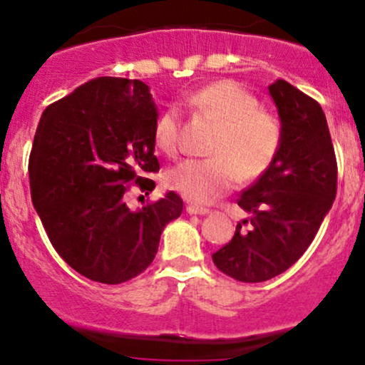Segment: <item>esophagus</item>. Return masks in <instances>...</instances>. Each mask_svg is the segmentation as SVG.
Listing matches in <instances>:
<instances>
[{
    "mask_svg": "<svg viewBox=\"0 0 365 365\" xmlns=\"http://www.w3.org/2000/svg\"><path fill=\"white\" fill-rule=\"evenodd\" d=\"M187 212H188V215H195V216H206V215H209V209L187 206Z\"/></svg>",
    "mask_w": 365,
    "mask_h": 365,
    "instance_id": "esophagus-1",
    "label": "esophagus"
}]
</instances>
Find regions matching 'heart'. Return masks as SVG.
<instances>
[{"mask_svg":"<svg viewBox=\"0 0 365 365\" xmlns=\"http://www.w3.org/2000/svg\"><path fill=\"white\" fill-rule=\"evenodd\" d=\"M187 104L217 125L209 159H187L166 173V185L188 202L211 204L235 185L269 168L282 148V125L233 81H216L187 98ZM180 111L168 106L154 125V142L166 156L180 150Z\"/></svg>","mask_w":365,"mask_h":365,"instance_id":"1","label":"heart"}]
</instances>
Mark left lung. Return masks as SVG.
Segmentation results:
<instances>
[{"instance_id":"left-lung-1","label":"left lung","mask_w":365,"mask_h":365,"mask_svg":"<svg viewBox=\"0 0 365 365\" xmlns=\"http://www.w3.org/2000/svg\"><path fill=\"white\" fill-rule=\"evenodd\" d=\"M267 89L282 123V148L238 197L249 217L212 254L217 269L244 283L267 282L299 261L336 197V158L322 108L282 78Z\"/></svg>"}]
</instances>
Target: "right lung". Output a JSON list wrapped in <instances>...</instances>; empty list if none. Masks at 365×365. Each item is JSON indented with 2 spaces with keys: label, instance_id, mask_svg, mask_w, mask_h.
Masks as SVG:
<instances>
[{
  "label": "right lung",
  "instance_id": "1",
  "mask_svg": "<svg viewBox=\"0 0 365 365\" xmlns=\"http://www.w3.org/2000/svg\"><path fill=\"white\" fill-rule=\"evenodd\" d=\"M159 113L149 86L99 77L48 106L37 125L29 178L46 233L63 261L92 282L118 284L154 261L163 230L182 215L168 192L139 209L127 185L149 195L158 173L154 125Z\"/></svg>",
  "mask_w": 365,
  "mask_h": 365
}]
</instances>
